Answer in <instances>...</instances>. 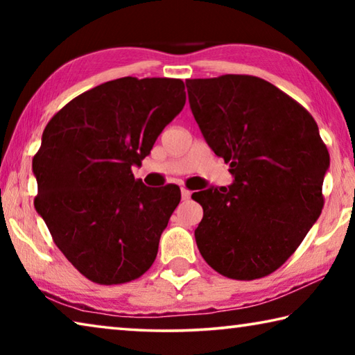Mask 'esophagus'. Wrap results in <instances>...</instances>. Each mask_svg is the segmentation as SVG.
I'll use <instances>...</instances> for the list:
<instances>
[{
  "label": "esophagus",
  "instance_id": "esophagus-1",
  "mask_svg": "<svg viewBox=\"0 0 355 355\" xmlns=\"http://www.w3.org/2000/svg\"><path fill=\"white\" fill-rule=\"evenodd\" d=\"M191 197V191L186 189V188H182V199L183 200H188Z\"/></svg>",
  "mask_w": 355,
  "mask_h": 355
}]
</instances>
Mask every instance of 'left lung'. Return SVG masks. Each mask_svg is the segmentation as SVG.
<instances>
[{
	"label": "left lung",
	"mask_w": 355,
	"mask_h": 355,
	"mask_svg": "<svg viewBox=\"0 0 355 355\" xmlns=\"http://www.w3.org/2000/svg\"><path fill=\"white\" fill-rule=\"evenodd\" d=\"M186 87L203 137L235 177L192 194L203 208L197 248L224 277H266L320 218L326 144L311 114L261 78H197Z\"/></svg>",
	"instance_id": "left-lung-1"
}]
</instances>
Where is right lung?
<instances>
[{"mask_svg": "<svg viewBox=\"0 0 355 355\" xmlns=\"http://www.w3.org/2000/svg\"><path fill=\"white\" fill-rule=\"evenodd\" d=\"M184 103L182 80L125 76L78 95L46 123L33 158L34 207L58 249L94 284H127L153 264L182 192L148 188L131 167Z\"/></svg>", "mask_w": 355, "mask_h": 355, "instance_id": "add662e5", "label": "right lung"}]
</instances>
